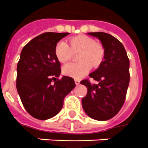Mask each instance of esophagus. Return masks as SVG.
I'll return each instance as SVG.
<instances>
[{
	"instance_id": "obj_1",
	"label": "esophagus",
	"mask_w": 148,
	"mask_h": 148,
	"mask_svg": "<svg viewBox=\"0 0 148 148\" xmlns=\"http://www.w3.org/2000/svg\"><path fill=\"white\" fill-rule=\"evenodd\" d=\"M75 85H79V83H80V80L79 79H75Z\"/></svg>"
}]
</instances>
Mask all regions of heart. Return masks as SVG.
I'll use <instances>...</instances> for the list:
<instances>
[{"label": "heart", "instance_id": "obj_1", "mask_svg": "<svg viewBox=\"0 0 148 148\" xmlns=\"http://www.w3.org/2000/svg\"><path fill=\"white\" fill-rule=\"evenodd\" d=\"M73 51L81 50L79 55V62H69L62 68L65 75L74 79H81L90 71L92 65L99 66L104 58V49L101 45L95 43L92 38L86 35H79L69 40ZM66 42L63 40L58 42L55 47V55L61 62L70 60L72 51Z\"/></svg>", "mask_w": 148, "mask_h": 148}]
</instances>
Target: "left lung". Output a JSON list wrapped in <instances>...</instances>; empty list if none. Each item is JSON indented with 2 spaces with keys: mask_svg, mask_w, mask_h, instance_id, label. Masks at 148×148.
<instances>
[{
  "mask_svg": "<svg viewBox=\"0 0 148 148\" xmlns=\"http://www.w3.org/2000/svg\"><path fill=\"white\" fill-rule=\"evenodd\" d=\"M87 34L101 41L104 60L88 75L99 84L92 85L87 79L80 82L88 89L82 106L90 118L107 121L118 114L125 102L130 80L129 59L123 44L114 36L103 32Z\"/></svg>",
  "mask_w": 148,
  "mask_h": 148,
  "instance_id": "obj_1",
  "label": "left lung"
}]
</instances>
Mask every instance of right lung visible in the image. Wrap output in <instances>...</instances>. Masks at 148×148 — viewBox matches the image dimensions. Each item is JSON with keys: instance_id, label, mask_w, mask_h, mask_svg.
I'll list each match as a JSON object with an SVG mask.
<instances>
[{"instance_id": "add662e5", "label": "right lung", "mask_w": 148, "mask_h": 148, "mask_svg": "<svg viewBox=\"0 0 148 148\" xmlns=\"http://www.w3.org/2000/svg\"><path fill=\"white\" fill-rule=\"evenodd\" d=\"M69 33H44L23 47L16 68V89L27 112L39 120L51 119L61 111L63 101L75 83L60 75L56 45Z\"/></svg>"}]
</instances>
